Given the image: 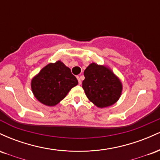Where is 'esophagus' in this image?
Segmentation results:
<instances>
[{
  "mask_svg": "<svg viewBox=\"0 0 160 160\" xmlns=\"http://www.w3.org/2000/svg\"><path fill=\"white\" fill-rule=\"evenodd\" d=\"M77 78H78V82H79V84H81V80H80V77L79 76H78L77 77Z\"/></svg>",
  "mask_w": 160,
  "mask_h": 160,
  "instance_id": "34e87169",
  "label": "esophagus"
}]
</instances>
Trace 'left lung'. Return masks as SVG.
I'll use <instances>...</instances> for the list:
<instances>
[{
    "label": "left lung",
    "instance_id": "8db88e82",
    "mask_svg": "<svg viewBox=\"0 0 160 160\" xmlns=\"http://www.w3.org/2000/svg\"><path fill=\"white\" fill-rule=\"evenodd\" d=\"M82 89L87 98L98 108L117 102L122 92V84L110 69L92 63L84 71Z\"/></svg>",
    "mask_w": 160,
    "mask_h": 160
}]
</instances>
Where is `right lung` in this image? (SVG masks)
I'll use <instances>...</instances> for the list:
<instances>
[{"label": "right lung", "mask_w": 160, "mask_h": 160, "mask_svg": "<svg viewBox=\"0 0 160 160\" xmlns=\"http://www.w3.org/2000/svg\"><path fill=\"white\" fill-rule=\"evenodd\" d=\"M78 84V80L71 74V69L58 61L45 66L33 78L32 89L34 96L42 104L54 106Z\"/></svg>", "instance_id": "add662e5"}]
</instances>
